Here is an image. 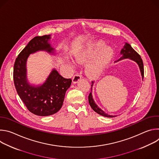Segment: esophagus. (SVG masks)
<instances>
[{"instance_id": "34e87169", "label": "esophagus", "mask_w": 159, "mask_h": 159, "mask_svg": "<svg viewBox=\"0 0 159 159\" xmlns=\"http://www.w3.org/2000/svg\"><path fill=\"white\" fill-rule=\"evenodd\" d=\"M81 77H82V75L79 74H75L74 77H73V79H72V82L74 84H76L77 83L80 79H81Z\"/></svg>"}]
</instances>
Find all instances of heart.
I'll use <instances>...</instances> for the list:
<instances>
[{
  "label": "heart",
  "mask_w": 159,
  "mask_h": 159,
  "mask_svg": "<svg viewBox=\"0 0 159 159\" xmlns=\"http://www.w3.org/2000/svg\"><path fill=\"white\" fill-rule=\"evenodd\" d=\"M105 43L102 41H96L89 44L86 48L77 51L75 54L77 62L82 63L93 58L85 67L87 74L91 77H96L100 75L103 69L112 58L113 51L111 47H105Z\"/></svg>",
  "instance_id": "b5f03b06"
}]
</instances>
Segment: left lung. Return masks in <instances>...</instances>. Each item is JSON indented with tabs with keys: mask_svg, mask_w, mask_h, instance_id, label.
<instances>
[{
	"mask_svg": "<svg viewBox=\"0 0 159 159\" xmlns=\"http://www.w3.org/2000/svg\"><path fill=\"white\" fill-rule=\"evenodd\" d=\"M121 54L123 56L118 61H119L120 60H122V59H124V58H129V59L134 61L135 62H137V64L139 66L142 78L143 79V77H144V67H143V61H142V59L140 55L131 47V45L129 44L126 43L125 45L124 48L121 51ZM93 84H94V82H92V85H91L92 87L93 85ZM92 87H91V89H90V90H91V91H92ZM88 99H89V103L90 107L93 108V109L95 112L98 113L99 115H100L101 116H103L104 117H107V118H113V117L116 116H112V115H109L108 114H106V113H105L102 109H101L97 106V104L95 103V102H94V101L91 92L90 93V94L89 95V97H88Z\"/></svg>",
	"mask_w": 159,
	"mask_h": 159,
	"instance_id": "1",
	"label": "left lung"
}]
</instances>
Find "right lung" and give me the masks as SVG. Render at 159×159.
Segmentation results:
<instances>
[{
    "label": "right lung",
    "instance_id": "obj_1",
    "mask_svg": "<svg viewBox=\"0 0 159 159\" xmlns=\"http://www.w3.org/2000/svg\"><path fill=\"white\" fill-rule=\"evenodd\" d=\"M50 35L36 36L21 51L16 59L13 79L16 91L27 109L34 115L47 116L57 112L61 107L71 79H65L53 69L47 80L40 86L29 84L26 79V61L29 55L38 51L53 53L48 40Z\"/></svg>",
    "mask_w": 159,
    "mask_h": 159
}]
</instances>
